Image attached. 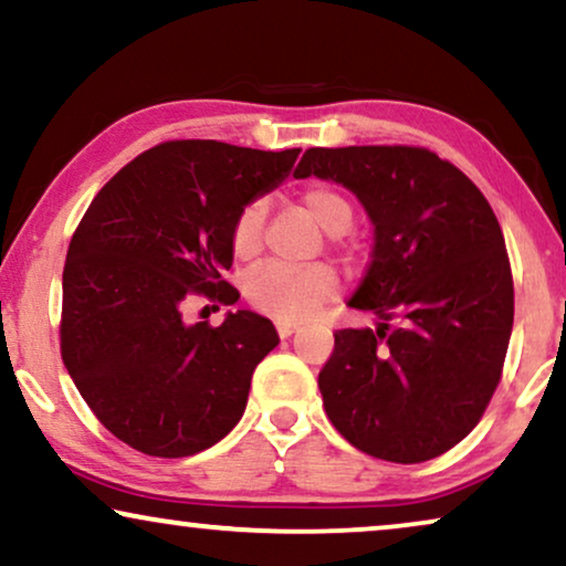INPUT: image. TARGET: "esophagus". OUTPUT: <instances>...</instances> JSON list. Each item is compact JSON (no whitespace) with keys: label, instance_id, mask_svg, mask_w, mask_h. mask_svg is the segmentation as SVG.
Instances as JSON below:
<instances>
[{"label":"esophagus","instance_id":"esophagus-1","mask_svg":"<svg viewBox=\"0 0 566 566\" xmlns=\"http://www.w3.org/2000/svg\"><path fill=\"white\" fill-rule=\"evenodd\" d=\"M275 329H277V335H281V337L285 339V337H291L293 332L298 329V324H296V322H283V319H277V322H275Z\"/></svg>","mask_w":566,"mask_h":566}]
</instances>
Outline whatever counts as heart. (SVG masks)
Here are the masks:
<instances>
[{
  "mask_svg": "<svg viewBox=\"0 0 566 566\" xmlns=\"http://www.w3.org/2000/svg\"><path fill=\"white\" fill-rule=\"evenodd\" d=\"M306 213L329 234H339L350 227L353 208L343 192L329 185H312L301 196ZM268 206L265 200H250L231 227V252L239 260L258 258L262 250V231H265ZM335 273L327 265L289 268V265H262L247 277L244 296L260 312L281 316V319H301L314 312L322 301L335 291Z\"/></svg>",
  "mask_w": 566,
  "mask_h": 566,
  "instance_id": "1",
  "label": "heart"
}]
</instances>
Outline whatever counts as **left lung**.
<instances>
[{
  "label": "left lung",
  "instance_id": "left-lung-1",
  "mask_svg": "<svg viewBox=\"0 0 566 566\" xmlns=\"http://www.w3.org/2000/svg\"><path fill=\"white\" fill-rule=\"evenodd\" d=\"M312 175L350 190L374 223L347 306L381 319L335 332L319 374L327 417L376 459H436L476 428L502 376L515 301L497 216L459 167L420 146L308 149L293 177Z\"/></svg>",
  "mask_w": 566,
  "mask_h": 566
}]
</instances>
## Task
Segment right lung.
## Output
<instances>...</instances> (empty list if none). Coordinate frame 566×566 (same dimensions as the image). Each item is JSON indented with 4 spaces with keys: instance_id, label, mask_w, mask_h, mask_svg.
Wrapping results in <instances>:
<instances>
[{
    "instance_id": "1",
    "label": "right lung",
    "mask_w": 566,
    "mask_h": 566,
    "mask_svg": "<svg viewBox=\"0 0 566 566\" xmlns=\"http://www.w3.org/2000/svg\"><path fill=\"white\" fill-rule=\"evenodd\" d=\"M301 149L165 142L92 200L64 265L61 358L115 438L146 455L206 451L242 420L258 363L281 343L273 322L237 308L221 327L185 324L182 304H237L239 211L291 175Z\"/></svg>"
}]
</instances>
